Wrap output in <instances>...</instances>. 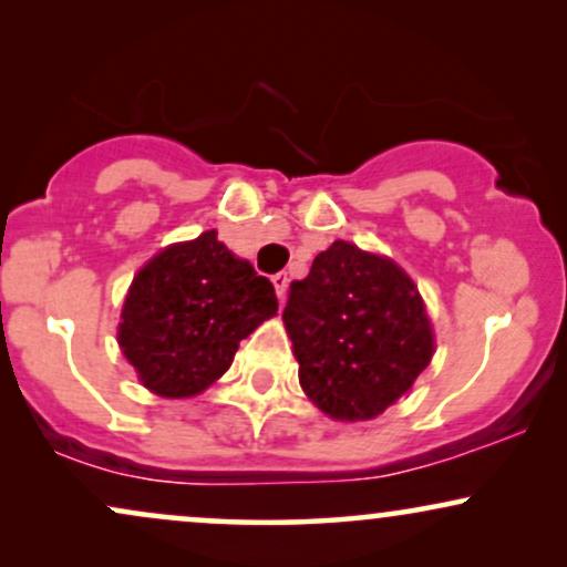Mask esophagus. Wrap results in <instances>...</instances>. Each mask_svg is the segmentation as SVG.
I'll return each instance as SVG.
<instances>
[{
    "label": "esophagus",
    "mask_w": 567,
    "mask_h": 567,
    "mask_svg": "<svg viewBox=\"0 0 567 567\" xmlns=\"http://www.w3.org/2000/svg\"><path fill=\"white\" fill-rule=\"evenodd\" d=\"M288 282H290V279H288V275H285V271H279V275L271 277V285H275L279 303H285V296H288Z\"/></svg>",
    "instance_id": "34e87169"
}]
</instances>
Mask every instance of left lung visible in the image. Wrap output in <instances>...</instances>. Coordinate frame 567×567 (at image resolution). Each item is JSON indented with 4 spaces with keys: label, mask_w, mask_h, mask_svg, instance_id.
<instances>
[{
    "label": "left lung",
    "mask_w": 567,
    "mask_h": 567,
    "mask_svg": "<svg viewBox=\"0 0 567 567\" xmlns=\"http://www.w3.org/2000/svg\"><path fill=\"white\" fill-rule=\"evenodd\" d=\"M306 395L332 420H372L433 359L417 285L391 258L336 240L290 282L282 311Z\"/></svg>",
    "instance_id": "left-lung-1"
}]
</instances>
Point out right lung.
I'll use <instances>...</instances> for the list:
<instances>
[{
	"mask_svg": "<svg viewBox=\"0 0 567 567\" xmlns=\"http://www.w3.org/2000/svg\"><path fill=\"white\" fill-rule=\"evenodd\" d=\"M275 313L269 279L210 229L168 245L136 271L118 346L142 385L163 399H189L221 378L240 340Z\"/></svg>",
	"mask_w": 567,
	"mask_h": 567,
	"instance_id": "add662e5",
	"label": "right lung"
}]
</instances>
